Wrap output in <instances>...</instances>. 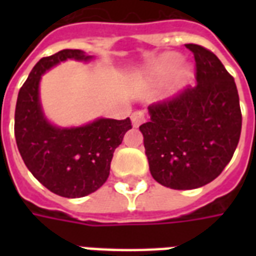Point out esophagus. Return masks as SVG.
<instances>
[{"label": "esophagus", "instance_id": "1", "mask_svg": "<svg viewBox=\"0 0 256 256\" xmlns=\"http://www.w3.org/2000/svg\"><path fill=\"white\" fill-rule=\"evenodd\" d=\"M145 122V114L142 111H136L132 114V123H133V126H140L141 123Z\"/></svg>", "mask_w": 256, "mask_h": 256}]
</instances>
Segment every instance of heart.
I'll return each instance as SVG.
<instances>
[{
    "label": "heart",
    "instance_id": "heart-1",
    "mask_svg": "<svg viewBox=\"0 0 256 256\" xmlns=\"http://www.w3.org/2000/svg\"><path fill=\"white\" fill-rule=\"evenodd\" d=\"M180 63V54L177 53H166L155 60L148 68V74L154 80H162L168 76V92H177L192 76V68L186 63ZM178 66L177 68L175 66Z\"/></svg>",
    "mask_w": 256,
    "mask_h": 256
}]
</instances>
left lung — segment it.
Returning <instances> with one entry per match:
<instances>
[{
    "label": "left lung",
    "instance_id": "8db88e82",
    "mask_svg": "<svg viewBox=\"0 0 256 256\" xmlns=\"http://www.w3.org/2000/svg\"><path fill=\"white\" fill-rule=\"evenodd\" d=\"M196 62L198 84L174 100L150 106V122L140 126L155 181L185 190L220 176L242 133L234 79L214 53L188 44Z\"/></svg>",
    "mask_w": 256,
    "mask_h": 256
}]
</instances>
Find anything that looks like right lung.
<instances>
[{"mask_svg":"<svg viewBox=\"0 0 256 256\" xmlns=\"http://www.w3.org/2000/svg\"><path fill=\"white\" fill-rule=\"evenodd\" d=\"M93 58L79 49H64L41 58L16 102L14 137L22 159L45 188L68 198L88 196L106 182L114 152L132 128L128 118H97L82 126L63 128L45 115L40 93L42 75L67 60L86 63Z\"/></svg>","mask_w":256,"mask_h":256,"instance_id":"right-lung-1","label":"right lung"}]
</instances>
